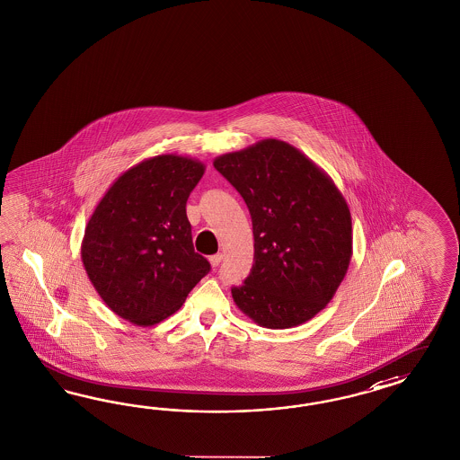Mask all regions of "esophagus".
Returning <instances> with one entry per match:
<instances>
[{
	"label": "esophagus",
	"instance_id": "34e87169",
	"mask_svg": "<svg viewBox=\"0 0 460 460\" xmlns=\"http://www.w3.org/2000/svg\"><path fill=\"white\" fill-rule=\"evenodd\" d=\"M222 259H224V255L222 253H215V255H211L210 263L211 267H217L218 263L222 262Z\"/></svg>",
	"mask_w": 460,
	"mask_h": 460
}]
</instances>
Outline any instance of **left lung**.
Segmentation results:
<instances>
[{"instance_id":"8db88e82","label":"left lung","mask_w":460,"mask_h":460,"mask_svg":"<svg viewBox=\"0 0 460 460\" xmlns=\"http://www.w3.org/2000/svg\"><path fill=\"white\" fill-rule=\"evenodd\" d=\"M245 199L253 226L250 276L232 288L238 309L288 329L326 307L353 255L348 203L334 181L294 146L263 139L213 161Z\"/></svg>"}]
</instances>
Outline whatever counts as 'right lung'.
<instances>
[{"label": "right lung", "mask_w": 460, "mask_h": 460, "mask_svg": "<svg viewBox=\"0 0 460 460\" xmlns=\"http://www.w3.org/2000/svg\"><path fill=\"white\" fill-rule=\"evenodd\" d=\"M203 172L198 159H145L119 176L89 218L80 249L85 272L107 307L132 324L155 326L176 313L210 272L186 217Z\"/></svg>", "instance_id": "1"}]
</instances>
